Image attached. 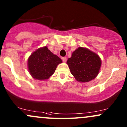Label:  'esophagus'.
Instances as JSON below:
<instances>
[{
  "instance_id": "esophagus-1",
  "label": "esophagus",
  "mask_w": 127,
  "mask_h": 127,
  "mask_svg": "<svg viewBox=\"0 0 127 127\" xmlns=\"http://www.w3.org/2000/svg\"><path fill=\"white\" fill-rule=\"evenodd\" d=\"M62 61H63V62H65L66 61V57H63V58H62Z\"/></svg>"
}]
</instances>
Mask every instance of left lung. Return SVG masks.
Returning <instances> with one entry per match:
<instances>
[{
  "label": "left lung",
  "mask_w": 127,
  "mask_h": 127,
  "mask_svg": "<svg viewBox=\"0 0 127 127\" xmlns=\"http://www.w3.org/2000/svg\"><path fill=\"white\" fill-rule=\"evenodd\" d=\"M71 73L80 82H89L99 74L101 66L99 56L84 47H78L67 61Z\"/></svg>",
  "instance_id": "obj_1"
}]
</instances>
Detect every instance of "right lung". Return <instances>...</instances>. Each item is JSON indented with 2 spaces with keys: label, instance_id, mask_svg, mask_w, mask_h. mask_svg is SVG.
<instances>
[{
  "label": "right lung",
  "instance_id": "right-lung-1",
  "mask_svg": "<svg viewBox=\"0 0 127 127\" xmlns=\"http://www.w3.org/2000/svg\"><path fill=\"white\" fill-rule=\"evenodd\" d=\"M62 62L61 58L45 46L37 49L28 58V70L34 78L46 80L55 72L58 64Z\"/></svg>",
  "mask_w": 127,
  "mask_h": 127
}]
</instances>
